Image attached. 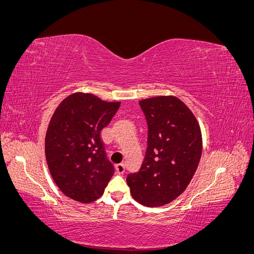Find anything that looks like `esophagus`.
<instances>
[{"label": "esophagus", "instance_id": "obj_1", "mask_svg": "<svg viewBox=\"0 0 254 254\" xmlns=\"http://www.w3.org/2000/svg\"><path fill=\"white\" fill-rule=\"evenodd\" d=\"M115 171H117L118 174H124L125 173V165L123 163H120V164H117L115 165Z\"/></svg>", "mask_w": 254, "mask_h": 254}]
</instances>
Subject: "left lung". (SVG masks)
<instances>
[{
	"label": "left lung",
	"instance_id": "8db88e82",
	"mask_svg": "<svg viewBox=\"0 0 254 254\" xmlns=\"http://www.w3.org/2000/svg\"><path fill=\"white\" fill-rule=\"evenodd\" d=\"M140 106L148 124V146L140 171L126 180L135 201L162 206L179 197L195 175L201 130L194 113L176 96L142 99Z\"/></svg>",
	"mask_w": 254,
	"mask_h": 254
}]
</instances>
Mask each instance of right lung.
<instances>
[{
    "label": "right lung",
    "mask_w": 254,
    "mask_h": 254,
    "mask_svg": "<svg viewBox=\"0 0 254 254\" xmlns=\"http://www.w3.org/2000/svg\"><path fill=\"white\" fill-rule=\"evenodd\" d=\"M120 105L76 92L53 114L45 134V157L56 186L73 200L95 201L114 174L101 133Z\"/></svg>",
    "instance_id": "1"
}]
</instances>
